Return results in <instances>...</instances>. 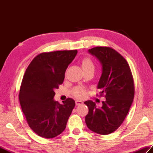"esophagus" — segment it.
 <instances>
[{
	"instance_id": "1",
	"label": "esophagus",
	"mask_w": 153,
	"mask_h": 153,
	"mask_svg": "<svg viewBox=\"0 0 153 153\" xmlns=\"http://www.w3.org/2000/svg\"><path fill=\"white\" fill-rule=\"evenodd\" d=\"M76 105H80L83 104V102L81 101V100H76Z\"/></svg>"
}]
</instances>
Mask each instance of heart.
Masks as SVG:
<instances>
[{"label":"heart","mask_w":153,"mask_h":153,"mask_svg":"<svg viewBox=\"0 0 153 153\" xmlns=\"http://www.w3.org/2000/svg\"><path fill=\"white\" fill-rule=\"evenodd\" d=\"M81 65L83 70H87L90 68H94V63L92 59L89 56H86L82 59L81 61ZM73 94L75 97L79 98H83L86 94V89L83 86H76L73 90Z\"/></svg>","instance_id":"b5f03b06"}]
</instances>
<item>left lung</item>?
<instances>
[{"label":"left lung","mask_w":153,"mask_h":153,"mask_svg":"<svg viewBox=\"0 0 153 153\" xmlns=\"http://www.w3.org/2000/svg\"><path fill=\"white\" fill-rule=\"evenodd\" d=\"M89 52L102 63L98 89L99 97L104 96L106 100L99 108L92 100L84 102L88 107L85 121L91 131L107 135L115 131L128 115L134 97V79L128 63L115 49L97 46Z\"/></svg>","instance_id":"left-lung-1"}]
</instances>
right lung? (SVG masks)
Segmentation results:
<instances>
[{"instance_id": "1", "label": "right lung", "mask_w": 153, "mask_h": 153, "mask_svg": "<svg viewBox=\"0 0 153 153\" xmlns=\"http://www.w3.org/2000/svg\"><path fill=\"white\" fill-rule=\"evenodd\" d=\"M77 50L42 53L28 65L21 84L19 99L30 128L45 138H53L65 130L75 107L67 98L60 104L53 99L55 89L63 84L65 74Z\"/></svg>"}]
</instances>
